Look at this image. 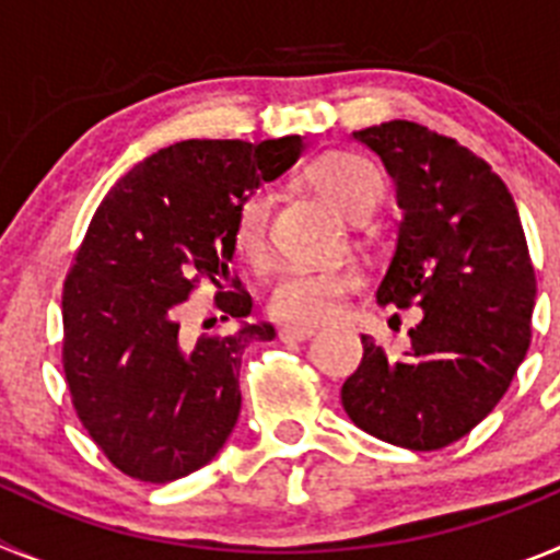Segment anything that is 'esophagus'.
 I'll return each mask as SVG.
<instances>
[{"label":"esophagus","mask_w":560,"mask_h":560,"mask_svg":"<svg viewBox=\"0 0 560 560\" xmlns=\"http://www.w3.org/2000/svg\"><path fill=\"white\" fill-rule=\"evenodd\" d=\"M314 334V328H300V325H285V328L277 330L280 341H308Z\"/></svg>","instance_id":"34e87169"}]
</instances>
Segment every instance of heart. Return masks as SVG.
<instances>
[{"label": "heart", "mask_w": 560, "mask_h": 560, "mask_svg": "<svg viewBox=\"0 0 560 560\" xmlns=\"http://www.w3.org/2000/svg\"><path fill=\"white\" fill-rule=\"evenodd\" d=\"M316 190L350 221H364L384 199V176L370 160L350 151H330L311 171ZM271 190L255 187L241 199L232 226V244L246 264H260L269 252ZM359 285L350 269L289 266L271 280L266 311L289 325H319L339 311L341 296Z\"/></svg>", "instance_id": "1"}]
</instances>
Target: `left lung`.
<instances>
[{
	"mask_svg": "<svg viewBox=\"0 0 560 560\" xmlns=\"http://www.w3.org/2000/svg\"><path fill=\"white\" fill-rule=\"evenodd\" d=\"M353 140L378 153L404 210L375 296L423 316L400 355L361 336L341 407L384 443L434 452L491 415L527 355L536 305L527 237L511 190L452 137L389 120Z\"/></svg>",
	"mask_w": 560,
	"mask_h": 560,
	"instance_id": "left-lung-1",
	"label": "left lung"
}]
</instances>
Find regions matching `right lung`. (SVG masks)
<instances>
[{
    "mask_svg": "<svg viewBox=\"0 0 560 560\" xmlns=\"http://www.w3.org/2000/svg\"><path fill=\"white\" fill-rule=\"evenodd\" d=\"M303 148L300 137L176 142L133 165L92 215L63 283V373L83 429L128 477H187L235 429L241 355L275 339L269 323H246L252 296L230 275L235 210ZM201 279L242 328L190 346L178 311Z\"/></svg>",
    "mask_w": 560,
    "mask_h": 560,
    "instance_id": "add662e5",
    "label": "right lung"
}]
</instances>
